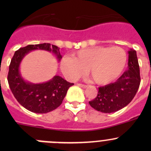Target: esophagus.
Instances as JSON below:
<instances>
[{
    "mask_svg": "<svg viewBox=\"0 0 151 151\" xmlns=\"http://www.w3.org/2000/svg\"><path fill=\"white\" fill-rule=\"evenodd\" d=\"M78 85H79V86H80V87H81L82 88H84V89H85V88H86L87 87H88V85H83V84H78Z\"/></svg>",
    "mask_w": 151,
    "mask_h": 151,
    "instance_id": "1",
    "label": "esophagus"
}]
</instances>
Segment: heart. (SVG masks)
Wrapping results in <instances>:
<instances>
[{"label":"heart","instance_id":"obj_1","mask_svg":"<svg viewBox=\"0 0 151 151\" xmlns=\"http://www.w3.org/2000/svg\"><path fill=\"white\" fill-rule=\"evenodd\" d=\"M126 54L118 47H95L80 50L73 58L65 56L60 60V69L69 80L83 76L86 68L93 81L98 85H107L116 80L124 69Z\"/></svg>","mask_w":151,"mask_h":151}]
</instances>
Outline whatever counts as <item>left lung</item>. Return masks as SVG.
I'll use <instances>...</instances> for the list:
<instances>
[{
  "label": "left lung",
  "instance_id": "1",
  "mask_svg": "<svg viewBox=\"0 0 151 151\" xmlns=\"http://www.w3.org/2000/svg\"><path fill=\"white\" fill-rule=\"evenodd\" d=\"M128 68L116 82L99 88L98 95L89 104L104 113L117 112L127 106L136 95L139 84V66L135 50L128 51Z\"/></svg>",
  "mask_w": 151,
  "mask_h": 151
}]
</instances>
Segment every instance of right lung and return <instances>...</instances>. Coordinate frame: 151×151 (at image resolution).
I'll return each mask as SVG.
<instances>
[{
  "instance_id": "add662e5",
  "label": "right lung",
  "mask_w": 151,
  "mask_h": 151,
  "mask_svg": "<svg viewBox=\"0 0 151 151\" xmlns=\"http://www.w3.org/2000/svg\"><path fill=\"white\" fill-rule=\"evenodd\" d=\"M37 50L52 52L58 62L62 58L60 48L49 43L29 45L19 48L15 52L11 60L8 82L12 93L19 104L30 112L42 114L58 107L66 96L68 89L74 83H68L58 75L42 83H33L24 80L19 71L21 62L30 52Z\"/></svg>"
}]
</instances>
